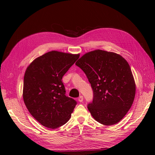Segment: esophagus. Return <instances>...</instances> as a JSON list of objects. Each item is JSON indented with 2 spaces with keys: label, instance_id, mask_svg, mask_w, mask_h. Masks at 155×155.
Wrapping results in <instances>:
<instances>
[{
  "label": "esophagus",
  "instance_id": "obj_1",
  "mask_svg": "<svg viewBox=\"0 0 155 155\" xmlns=\"http://www.w3.org/2000/svg\"><path fill=\"white\" fill-rule=\"evenodd\" d=\"M78 101L79 102H82L83 101V96H80L78 97Z\"/></svg>",
  "mask_w": 155,
  "mask_h": 155
}]
</instances>
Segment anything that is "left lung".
Returning <instances> with one entry per match:
<instances>
[{
  "instance_id": "obj_1",
  "label": "left lung",
  "mask_w": 155,
  "mask_h": 155,
  "mask_svg": "<svg viewBox=\"0 0 155 155\" xmlns=\"http://www.w3.org/2000/svg\"><path fill=\"white\" fill-rule=\"evenodd\" d=\"M76 65L85 72L94 94L88 109L105 125L118 123L133 105L136 85L127 61L120 55L96 50L84 54Z\"/></svg>"
}]
</instances>
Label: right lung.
<instances>
[{"label": "right lung", "mask_w": 155, "mask_h": 155, "mask_svg": "<svg viewBox=\"0 0 155 155\" xmlns=\"http://www.w3.org/2000/svg\"><path fill=\"white\" fill-rule=\"evenodd\" d=\"M79 58V54L51 51L26 70L23 100L31 116L46 127L56 129L70 118L77 102L65 96L62 78Z\"/></svg>", "instance_id": "right-lung-1"}]
</instances>
